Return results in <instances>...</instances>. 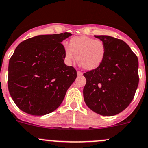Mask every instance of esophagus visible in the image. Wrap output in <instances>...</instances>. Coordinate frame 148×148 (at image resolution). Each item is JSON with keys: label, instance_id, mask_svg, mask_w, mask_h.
I'll return each mask as SVG.
<instances>
[{"label": "esophagus", "instance_id": "esophagus-1", "mask_svg": "<svg viewBox=\"0 0 148 148\" xmlns=\"http://www.w3.org/2000/svg\"><path fill=\"white\" fill-rule=\"evenodd\" d=\"M77 75H78V76H81V75H83V73H81V72H80V71H77Z\"/></svg>", "mask_w": 148, "mask_h": 148}]
</instances>
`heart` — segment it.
Listing matches in <instances>:
<instances>
[{"mask_svg":"<svg viewBox=\"0 0 148 148\" xmlns=\"http://www.w3.org/2000/svg\"><path fill=\"white\" fill-rule=\"evenodd\" d=\"M64 52L65 61L68 64H71L76 58L78 63L86 70H92L103 63L106 49L101 40L86 36H79L72 38L69 46H64Z\"/></svg>","mask_w":148,"mask_h":148,"instance_id":"heart-1","label":"heart"}]
</instances>
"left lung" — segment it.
<instances>
[{"label":"left lung","instance_id":"obj_1","mask_svg":"<svg viewBox=\"0 0 148 148\" xmlns=\"http://www.w3.org/2000/svg\"><path fill=\"white\" fill-rule=\"evenodd\" d=\"M106 45V56L97 68L84 73V99L91 110L103 116L120 113L132 101L139 84L138 58L124 41L95 36Z\"/></svg>","mask_w":148,"mask_h":148}]
</instances>
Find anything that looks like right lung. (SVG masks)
<instances>
[{
	"mask_svg": "<svg viewBox=\"0 0 148 148\" xmlns=\"http://www.w3.org/2000/svg\"><path fill=\"white\" fill-rule=\"evenodd\" d=\"M71 34L39 35L22 42L9 59L8 88L14 103L31 115L55 111L77 73L64 64L62 42Z\"/></svg>",
	"mask_w": 148,
	"mask_h": 148,
	"instance_id": "right-lung-1",
	"label": "right lung"
}]
</instances>
